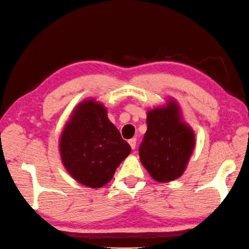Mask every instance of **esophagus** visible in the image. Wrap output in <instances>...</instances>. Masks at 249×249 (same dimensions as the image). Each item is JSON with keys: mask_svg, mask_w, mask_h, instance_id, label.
<instances>
[{"mask_svg": "<svg viewBox=\"0 0 249 249\" xmlns=\"http://www.w3.org/2000/svg\"><path fill=\"white\" fill-rule=\"evenodd\" d=\"M128 142H129L130 146H131V149L136 148V144H137V139H136V138H132V139H130Z\"/></svg>", "mask_w": 249, "mask_h": 249, "instance_id": "1", "label": "esophagus"}]
</instances>
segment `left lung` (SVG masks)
<instances>
[{
    "mask_svg": "<svg viewBox=\"0 0 249 249\" xmlns=\"http://www.w3.org/2000/svg\"><path fill=\"white\" fill-rule=\"evenodd\" d=\"M148 129L139 148L141 163L153 180L165 183L184 173L195 148L193 129L183 121L177 100L146 112Z\"/></svg>",
    "mask_w": 249,
    "mask_h": 249,
    "instance_id": "obj_1",
    "label": "left lung"
}]
</instances>
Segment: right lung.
I'll return each mask as SVG.
<instances>
[{
	"instance_id": "right-lung-1",
	"label": "right lung",
	"mask_w": 249,
	"mask_h": 249,
	"mask_svg": "<svg viewBox=\"0 0 249 249\" xmlns=\"http://www.w3.org/2000/svg\"><path fill=\"white\" fill-rule=\"evenodd\" d=\"M130 152L131 146L108 119L107 108L96 99L77 105L60 134L59 153L65 169L77 182L91 189L111 181Z\"/></svg>"
}]
</instances>
